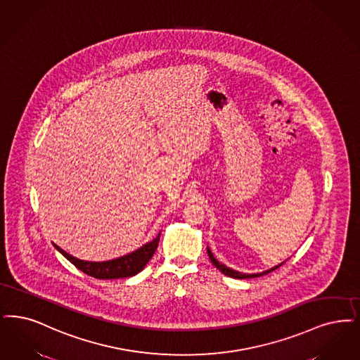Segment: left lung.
Instances as JSON below:
<instances>
[{"label": "left lung", "mask_w": 360, "mask_h": 360, "mask_svg": "<svg viewBox=\"0 0 360 360\" xmlns=\"http://www.w3.org/2000/svg\"><path fill=\"white\" fill-rule=\"evenodd\" d=\"M207 255H209V259H210V261L213 262V265L216 266L217 269H218L219 272H222V274H226V276H229V277H233V278H253V277H259V276H264V274H271L272 271L277 269L278 266H281V265H283V264H280V265L274 266V268L269 269V271H265V272H262V274H241V272H237V271H233L231 268L225 266L224 264L218 262V261L214 259V256H213V253H212V250H210L209 248H207Z\"/></svg>", "instance_id": "1"}]
</instances>
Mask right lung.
<instances>
[{
    "label": "right lung",
    "mask_w": 360,
    "mask_h": 360,
    "mask_svg": "<svg viewBox=\"0 0 360 360\" xmlns=\"http://www.w3.org/2000/svg\"><path fill=\"white\" fill-rule=\"evenodd\" d=\"M159 236L160 234H158V237L154 238L151 243L143 245L141 249L129 255L119 259L103 261V262L75 259L71 255L60 249L58 245H55V248L65 259L71 261L79 271L99 280H111V278H123V277H129V276L139 274L146 266V264L153 257V255L155 253L158 248Z\"/></svg>",
    "instance_id": "right-lung-1"
}]
</instances>
